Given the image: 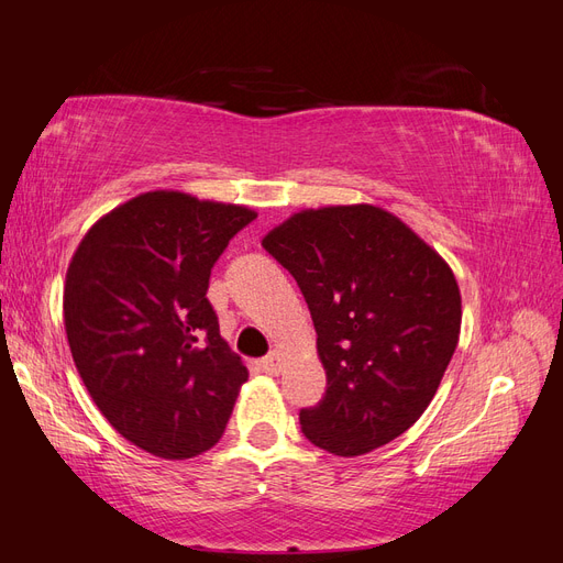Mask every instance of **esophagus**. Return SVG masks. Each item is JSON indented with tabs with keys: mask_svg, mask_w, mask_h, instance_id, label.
<instances>
[{
	"mask_svg": "<svg viewBox=\"0 0 563 563\" xmlns=\"http://www.w3.org/2000/svg\"><path fill=\"white\" fill-rule=\"evenodd\" d=\"M261 366H263L265 373H269V376H277V373H279L282 366H284V354L275 350V352L265 356V360L261 362Z\"/></svg>",
	"mask_w": 563,
	"mask_h": 563,
	"instance_id": "esophagus-1",
	"label": "esophagus"
}]
</instances>
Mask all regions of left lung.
Segmentation results:
<instances>
[{"label": "left lung", "instance_id": "obj_1", "mask_svg": "<svg viewBox=\"0 0 563 563\" xmlns=\"http://www.w3.org/2000/svg\"><path fill=\"white\" fill-rule=\"evenodd\" d=\"M308 302L327 395L300 411L340 457L389 444L424 413L457 345L453 269L401 218L373 203L302 209L263 236Z\"/></svg>", "mask_w": 563, "mask_h": 563}]
</instances>
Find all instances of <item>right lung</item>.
Returning a JSON list of instances; mask_svg holds the SVG:
<instances>
[{"mask_svg":"<svg viewBox=\"0 0 563 563\" xmlns=\"http://www.w3.org/2000/svg\"><path fill=\"white\" fill-rule=\"evenodd\" d=\"M255 216L143 192L96 220L67 265L63 319L79 376L112 428L152 455L216 446L249 380L207 291L213 263Z\"/></svg>","mask_w":563,"mask_h":563,"instance_id":"right-lung-1","label":"right lung"}]
</instances>
